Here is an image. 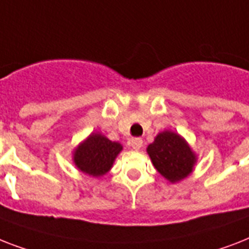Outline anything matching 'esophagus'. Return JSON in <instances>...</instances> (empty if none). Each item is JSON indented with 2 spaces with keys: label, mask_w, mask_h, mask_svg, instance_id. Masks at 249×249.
I'll use <instances>...</instances> for the list:
<instances>
[{
  "label": "esophagus",
  "mask_w": 249,
  "mask_h": 249,
  "mask_svg": "<svg viewBox=\"0 0 249 249\" xmlns=\"http://www.w3.org/2000/svg\"><path fill=\"white\" fill-rule=\"evenodd\" d=\"M131 146H132V149H135V150H139V149L142 146V140L139 139V137H135V139L131 140Z\"/></svg>",
  "instance_id": "34e87169"
}]
</instances>
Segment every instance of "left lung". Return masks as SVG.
Masks as SVG:
<instances>
[{"label":"left lung","instance_id":"left-lung-1","mask_svg":"<svg viewBox=\"0 0 249 249\" xmlns=\"http://www.w3.org/2000/svg\"><path fill=\"white\" fill-rule=\"evenodd\" d=\"M146 150L157 171L171 182L186 178L196 163V156L184 139L171 131L160 132Z\"/></svg>","mask_w":249,"mask_h":249}]
</instances>
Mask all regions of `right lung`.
<instances>
[{"mask_svg":"<svg viewBox=\"0 0 249 249\" xmlns=\"http://www.w3.org/2000/svg\"><path fill=\"white\" fill-rule=\"evenodd\" d=\"M122 145L100 134H91L74 152V163L79 170L91 176H103L113 166Z\"/></svg>","mask_w":249,"mask_h":249,"instance_id":"obj_1","label":"right lung"}]
</instances>
